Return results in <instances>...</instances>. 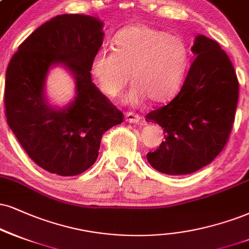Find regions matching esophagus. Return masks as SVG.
Here are the masks:
<instances>
[{
	"label": "esophagus",
	"mask_w": 249,
	"mask_h": 249,
	"mask_svg": "<svg viewBox=\"0 0 249 249\" xmlns=\"http://www.w3.org/2000/svg\"><path fill=\"white\" fill-rule=\"evenodd\" d=\"M124 119H125V121L130 122V124H139V122L141 121V116L135 114V113H131V112L125 113Z\"/></svg>",
	"instance_id": "1"
}]
</instances>
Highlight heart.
<instances>
[{"label": "heart", "instance_id": "heart-1", "mask_svg": "<svg viewBox=\"0 0 249 249\" xmlns=\"http://www.w3.org/2000/svg\"><path fill=\"white\" fill-rule=\"evenodd\" d=\"M189 52L181 36L145 24L121 30L114 51L100 50L91 63V73L107 97H116L128 81L134 83L125 101L152 104L170 100L179 90Z\"/></svg>", "mask_w": 249, "mask_h": 249}]
</instances>
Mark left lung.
<instances>
[{
  "label": "left lung",
  "mask_w": 249,
  "mask_h": 249,
  "mask_svg": "<svg viewBox=\"0 0 249 249\" xmlns=\"http://www.w3.org/2000/svg\"><path fill=\"white\" fill-rule=\"evenodd\" d=\"M192 52L194 60L179 93L145 115L146 121L160 125L165 139L146 159L170 176L209 165L228 142L237 109L238 78L218 42L197 35Z\"/></svg>",
  "instance_id": "1"
}]
</instances>
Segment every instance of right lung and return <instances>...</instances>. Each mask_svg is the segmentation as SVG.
<instances>
[{"mask_svg": "<svg viewBox=\"0 0 249 249\" xmlns=\"http://www.w3.org/2000/svg\"><path fill=\"white\" fill-rule=\"evenodd\" d=\"M104 23L88 15H59L39 26L9 63L5 73L7 122L29 157L50 173L72 177L94 164L103 134L124 114L91 78V63L104 40ZM75 81V96L52 106L45 81L54 66Z\"/></svg>", "mask_w": 249, "mask_h": 249, "instance_id": "right-lung-1", "label": "right lung"}]
</instances>
